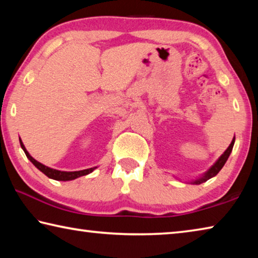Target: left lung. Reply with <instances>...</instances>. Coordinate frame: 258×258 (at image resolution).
I'll use <instances>...</instances> for the list:
<instances>
[{"instance_id": "1", "label": "left lung", "mask_w": 258, "mask_h": 258, "mask_svg": "<svg viewBox=\"0 0 258 258\" xmlns=\"http://www.w3.org/2000/svg\"><path fill=\"white\" fill-rule=\"evenodd\" d=\"M234 140H235V138H233L232 142H231V145L228 147V149H226V150L223 152V155H222V156L220 157V158H218V159L216 160V163L214 164V165L212 166V167L209 168L206 173H204L203 176H200L199 178H197V180L192 181V182H191L192 184H202V183L206 182L207 180H209V178H212V177L215 176L216 174L221 171L222 167H223L224 164L226 163V160H228L229 156H230V154H231V151H232V148H233V145H234Z\"/></svg>"}]
</instances>
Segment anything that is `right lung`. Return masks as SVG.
I'll return each instance as SVG.
<instances>
[{
    "instance_id": "1",
    "label": "right lung",
    "mask_w": 258,
    "mask_h": 258,
    "mask_svg": "<svg viewBox=\"0 0 258 258\" xmlns=\"http://www.w3.org/2000/svg\"><path fill=\"white\" fill-rule=\"evenodd\" d=\"M20 146H21V148H23V150L25 151V154H26V156H27V158L30 161H32L35 167L40 169L42 173H44L47 177L53 178V180H56V181H72V180H75V178H77V177L83 176V175H87V174L92 173L94 169L97 168V167H92V168H87V169H83V171H76V172L58 171V169L47 167V166L41 164L40 161H37L36 159H34L33 157L29 155V152L26 150V148H25L24 143H23V141H21V140H20Z\"/></svg>"
}]
</instances>
